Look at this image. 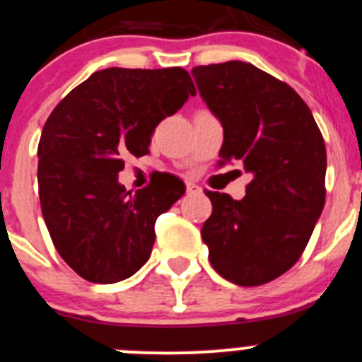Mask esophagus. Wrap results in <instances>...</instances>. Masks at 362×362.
Instances as JSON below:
<instances>
[{"label": "esophagus", "instance_id": "34e87169", "mask_svg": "<svg viewBox=\"0 0 362 362\" xmlns=\"http://www.w3.org/2000/svg\"><path fill=\"white\" fill-rule=\"evenodd\" d=\"M200 186L195 185V182H186V193H199Z\"/></svg>", "mask_w": 362, "mask_h": 362}]
</instances>
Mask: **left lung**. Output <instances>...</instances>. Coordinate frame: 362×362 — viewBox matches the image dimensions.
<instances>
[{
	"instance_id": "1",
	"label": "left lung",
	"mask_w": 362,
	"mask_h": 362,
	"mask_svg": "<svg viewBox=\"0 0 362 362\" xmlns=\"http://www.w3.org/2000/svg\"><path fill=\"white\" fill-rule=\"evenodd\" d=\"M192 75L223 127L220 165L238 162L253 176L241 200L206 192L211 266L241 287L264 285L298 262L324 209V137L301 96L253 64L227 61Z\"/></svg>"
}]
</instances>
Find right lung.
I'll return each instance as SVG.
<instances>
[{
  "label": "right lung",
  "mask_w": 362,
  "mask_h": 362,
  "mask_svg": "<svg viewBox=\"0 0 362 362\" xmlns=\"http://www.w3.org/2000/svg\"><path fill=\"white\" fill-rule=\"evenodd\" d=\"M185 68H107L71 89L38 142L42 214L61 259L84 280L116 284L151 255L155 221L185 193L163 177L127 192L124 156L149 153L151 135L195 95Z\"/></svg>",
  "instance_id": "right-lung-1"
}]
</instances>
